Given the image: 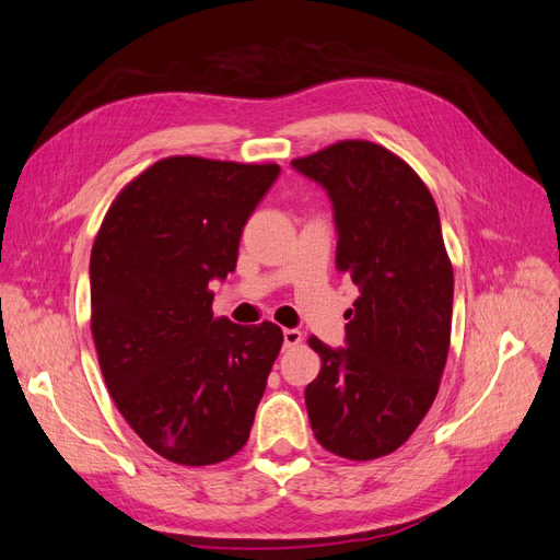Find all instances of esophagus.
<instances>
[{
	"instance_id": "esophagus-1",
	"label": "esophagus",
	"mask_w": 560,
	"mask_h": 560,
	"mask_svg": "<svg viewBox=\"0 0 560 560\" xmlns=\"http://www.w3.org/2000/svg\"><path fill=\"white\" fill-rule=\"evenodd\" d=\"M282 336H284V348H294L303 341V334L299 329H284Z\"/></svg>"
}]
</instances>
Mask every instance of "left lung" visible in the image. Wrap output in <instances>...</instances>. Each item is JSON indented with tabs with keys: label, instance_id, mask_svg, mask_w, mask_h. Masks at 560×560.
Returning <instances> with one entry per match:
<instances>
[{
	"label": "left lung",
	"instance_id": "obj_1",
	"mask_svg": "<svg viewBox=\"0 0 560 560\" xmlns=\"http://www.w3.org/2000/svg\"><path fill=\"white\" fill-rule=\"evenodd\" d=\"M292 165L327 189L336 268L360 287L348 348L308 338L322 360L311 428L329 453L376 460L416 432L446 366L453 266L439 212L413 167L376 142L341 140Z\"/></svg>",
	"mask_w": 560,
	"mask_h": 560
}]
</instances>
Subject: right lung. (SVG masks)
I'll return each instance as SVG.
<instances>
[{"mask_svg": "<svg viewBox=\"0 0 560 560\" xmlns=\"http://www.w3.org/2000/svg\"><path fill=\"white\" fill-rule=\"evenodd\" d=\"M276 163L167 156L128 182L91 252V331L109 395L165 460L217 465L249 439L282 348L273 322L212 317Z\"/></svg>", "mask_w": 560, "mask_h": 560, "instance_id": "right-lung-1", "label": "right lung"}]
</instances>
